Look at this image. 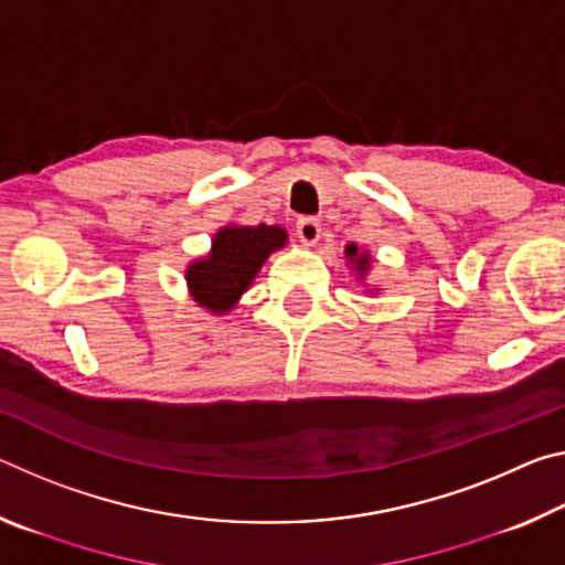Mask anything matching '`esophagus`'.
Masks as SVG:
<instances>
[{
    "label": "esophagus",
    "instance_id": "esophagus-1",
    "mask_svg": "<svg viewBox=\"0 0 565 565\" xmlns=\"http://www.w3.org/2000/svg\"><path fill=\"white\" fill-rule=\"evenodd\" d=\"M296 234H299V238H301V244L303 246H313L319 242V236H321V224H319V218H313V216H301L299 222H296Z\"/></svg>",
    "mask_w": 565,
    "mask_h": 565
}]
</instances>
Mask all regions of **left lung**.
<instances>
[{"instance_id":"left-lung-1","label":"left lung","mask_w":565,"mask_h":565,"mask_svg":"<svg viewBox=\"0 0 565 565\" xmlns=\"http://www.w3.org/2000/svg\"><path fill=\"white\" fill-rule=\"evenodd\" d=\"M347 259L351 262V269L359 274V279H363V276H366V271H369V266H371V256L366 254V252H359V246L356 244H349L347 246Z\"/></svg>"}]
</instances>
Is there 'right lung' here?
I'll use <instances>...</instances> for the list:
<instances>
[{
	"label": "right lung",
	"mask_w": 565,
	"mask_h": 565,
	"mask_svg": "<svg viewBox=\"0 0 565 565\" xmlns=\"http://www.w3.org/2000/svg\"><path fill=\"white\" fill-rule=\"evenodd\" d=\"M281 226H224L212 238V252L191 262L186 286L194 301L214 313H226L242 299L269 254L286 244Z\"/></svg>",
	"instance_id": "1"
}]
</instances>
